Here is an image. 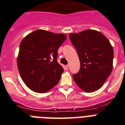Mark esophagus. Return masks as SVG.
<instances>
[{"instance_id":"obj_1","label":"esophagus","mask_w":125,"mask_h":125,"mask_svg":"<svg viewBox=\"0 0 125 125\" xmlns=\"http://www.w3.org/2000/svg\"><path fill=\"white\" fill-rule=\"evenodd\" d=\"M65 68L66 70L69 69V65H65Z\"/></svg>"}]
</instances>
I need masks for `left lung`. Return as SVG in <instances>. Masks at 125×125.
Instances as JSON below:
<instances>
[{"instance_id":"left-lung-1","label":"left lung","mask_w":125,"mask_h":125,"mask_svg":"<svg viewBox=\"0 0 125 125\" xmlns=\"http://www.w3.org/2000/svg\"><path fill=\"white\" fill-rule=\"evenodd\" d=\"M69 38L80 61V71L73 75L75 83L85 92L97 91L112 73V45L104 34L92 29L71 33Z\"/></svg>"}]
</instances>
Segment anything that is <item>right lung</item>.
<instances>
[{
  "label": "right lung",
  "instance_id": "1",
  "mask_svg": "<svg viewBox=\"0 0 125 125\" xmlns=\"http://www.w3.org/2000/svg\"><path fill=\"white\" fill-rule=\"evenodd\" d=\"M66 39L64 34L38 29L22 40L17 65L23 82L31 90L44 93L59 82L63 69L57 62L58 50Z\"/></svg>",
  "mask_w": 125,
  "mask_h": 125
}]
</instances>
